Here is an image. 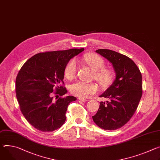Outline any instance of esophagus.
I'll return each instance as SVG.
<instances>
[{
  "label": "esophagus",
  "instance_id": "obj_1",
  "mask_svg": "<svg viewBox=\"0 0 160 160\" xmlns=\"http://www.w3.org/2000/svg\"><path fill=\"white\" fill-rule=\"evenodd\" d=\"M78 99H79L80 101H82V102H85V101H88V99H85V98H78Z\"/></svg>",
  "mask_w": 160,
  "mask_h": 160
}]
</instances>
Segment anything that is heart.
<instances>
[{
	"label": "heart",
	"mask_w": 160,
	"mask_h": 160,
	"mask_svg": "<svg viewBox=\"0 0 160 160\" xmlns=\"http://www.w3.org/2000/svg\"><path fill=\"white\" fill-rule=\"evenodd\" d=\"M83 60L94 71V78L101 85H107L112 80L113 72L111 69L105 68L104 60L98 55L89 53L84 56ZM77 65L75 59L71 60L64 69V75L66 78L71 80L77 73ZM71 92L80 98H86L94 94L98 91V87L94 83H87L82 81H77L72 83L70 87Z\"/></svg>",
	"instance_id": "obj_1"
}]
</instances>
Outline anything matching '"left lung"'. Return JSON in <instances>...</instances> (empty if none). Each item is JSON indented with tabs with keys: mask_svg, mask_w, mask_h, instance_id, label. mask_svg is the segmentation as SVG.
I'll return each instance as SVG.
<instances>
[{
	"mask_svg": "<svg viewBox=\"0 0 160 160\" xmlns=\"http://www.w3.org/2000/svg\"><path fill=\"white\" fill-rule=\"evenodd\" d=\"M112 63L115 79L101 98L99 108L92 119L105 130H115L126 124L135 113L142 95V74L136 64L128 57L108 49L96 51Z\"/></svg>",
	"mask_w": 160,
	"mask_h": 160,
	"instance_id": "left-lung-1",
	"label": "left lung"
}]
</instances>
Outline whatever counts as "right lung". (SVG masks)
I'll return each mask as SVG.
<instances>
[{"instance_id": "1", "label": "right lung", "mask_w": 160, "mask_h": 160, "mask_svg": "<svg viewBox=\"0 0 160 160\" xmlns=\"http://www.w3.org/2000/svg\"><path fill=\"white\" fill-rule=\"evenodd\" d=\"M83 50L72 48L37 53L21 68L16 78L17 98L25 118L36 129L53 132L66 121L68 105L77 98L62 97L68 92L63 85L64 69L71 58ZM53 93L61 96L56 102L52 100Z\"/></svg>"}]
</instances>
